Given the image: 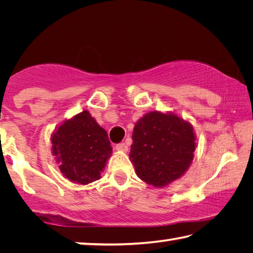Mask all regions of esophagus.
<instances>
[{"label":"esophagus","mask_w":253,"mask_h":253,"mask_svg":"<svg viewBox=\"0 0 253 253\" xmlns=\"http://www.w3.org/2000/svg\"><path fill=\"white\" fill-rule=\"evenodd\" d=\"M115 147H116L117 151H123V152H126L127 149H128L127 145H126L125 143H119V144H117Z\"/></svg>","instance_id":"34e87169"}]
</instances>
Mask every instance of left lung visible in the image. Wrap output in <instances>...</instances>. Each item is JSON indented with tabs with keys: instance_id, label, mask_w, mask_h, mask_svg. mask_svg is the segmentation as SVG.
Listing matches in <instances>:
<instances>
[{
	"instance_id": "1",
	"label": "left lung",
	"mask_w": 253,
	"mask_h": 253,
	"mask_svg": "<svg viewBox=\"0 0 253 253\" xmlns=\"http://www.w3.org/2000/svg\"><path fill=\"white\" fill-rule=\"evenodd\" d=\"M194 151L190 123L174 114L152 111L136 123L129 157L142 181L163 187L186 172Z\"/></svg>"
}]
</instances>
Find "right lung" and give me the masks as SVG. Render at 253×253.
I'll list each match as a JSON object with an SVG mask.
<instances>
[{
    "mask_svg": "<svg viewBox=\"0 0 253 253\" xmlns=\"http://www.w3.org/2000/svg\"><path fill=\"white\" fill-rule=\"evenodd\" d=\"M51 142L61 173L71 182L84 185L100 178L113 153L107 131L87 110L63 122Z\"/></svg>",
    "mask_w": 253,
    "mask_h": 253,
    "instance_id": "add662e5",
    "label": "right lung"
}]
</instances>
